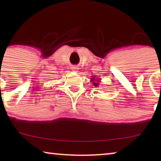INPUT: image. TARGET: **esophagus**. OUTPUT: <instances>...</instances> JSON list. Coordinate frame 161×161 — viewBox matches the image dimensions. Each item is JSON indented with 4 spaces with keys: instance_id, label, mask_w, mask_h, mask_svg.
Segmentation results:
<instances>
[{
    "instance_id": "esophagus-1",
    "label": "esophagus",
    "mask_w": 161,
    "mask_h": 161,
    "mask_svg": "<svg viewBox=\"0 0 161 161\" xmlns=\"http://www.w3.org/2000/svg\"><path fill=\"white\" fill-rule=\"evenodd\" d=\"M72 72H78L79 71V68L77 67V66H73V67H72Z\"/></svg>"
}]
</instances>
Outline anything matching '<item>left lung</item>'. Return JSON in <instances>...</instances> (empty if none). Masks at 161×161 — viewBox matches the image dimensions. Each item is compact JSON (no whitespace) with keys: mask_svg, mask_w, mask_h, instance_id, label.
<instances>
[{"mask_svg":"<svg viewBox=\"0 0 161 161\" xmlns=\"http://www.w3.org/2000/svg\"><path fill=\"white\" fill-rule=\"evenodd\" d=\"M91 79H92L91 81L92 82V84H93L95 87H97L99 86V83H100V80H98L97 78L96 79L95 77H94V76H92V78Z\"/></svg>","mask_w":161,"mask_h":161,"instance_id":"1","label":"left lung"}]
</instances>
